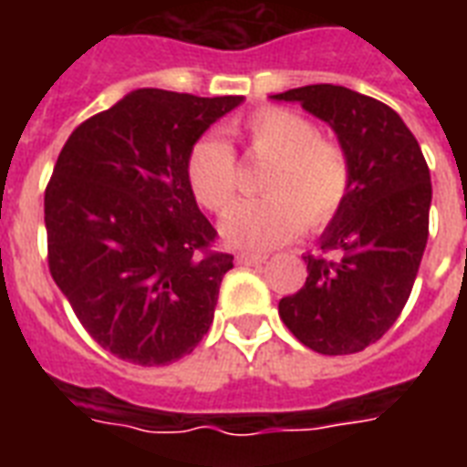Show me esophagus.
I'll use <instances>...</instances> for the list:
<instances>
[{"label":"esophagus","instance_id":"34e87169","mask_svg":"<svg viewBox=\"0 0 467 467\" xmlns=\"http://www.w3.org/2000/svg\"><path fill=\"white\" fill-rule=\"evenodd\" d=\"M269 259L266 254H259V252H240L237 254V264H247V266H254V264H264Z\"/></svg>","mask_w":467,"mask_h":467}]
</instances>
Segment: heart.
Segmentation results:
<instances>
[{"instance_id":"heart-1","label":"heart","mask_w":467,"mask_h":467,"mask_svg":"<svg viewBox=\"0 0 467 467\" xmlns=\"http://www.w3.org/2000/svg\"><path fill=\"white\" fill-rule=\"evenodd\" d=\"M244 145L252 157L271 160L262 189L269 196L240 201L223 215L220 233L230 244L271 249L293 240L303 227H325L347 203L351 164L334 140L319 138L317 126L285 109H259L247 119ZM186 179L198 203L225 211L237 193V160L220 135H203L186 157Z\"/></svg>"}]
</instances>
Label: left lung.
<instances>
[{
  "mask_svg": "<svg viewBox=\"0 0 467 467\" xmlns=\"http://www.w3.org/2000/svg\"><path fill=\"white\" fill-rule=\"evenodd\" d=\"M298 101L337 133L351 164L347 203L303 256L306 285L278 303L293 337L325 356L356 354L383 337L412 293L429 237L431 176L405 120L378 99L334 84L274 94Z\"/></svg>",
  "mask_w": 467,
  "mask_h": 467,
  "instance_id": "8db88e82",
  "label": "left lung"
}]
</instances>
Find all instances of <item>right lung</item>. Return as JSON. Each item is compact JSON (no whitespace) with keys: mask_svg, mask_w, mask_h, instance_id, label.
Masks as SVG:
<instances>
[{"mask_svg":"<svg viewBox=\"0 0 467 467\" xmlns=\"http://www.w3.org/2000/svg\"><path fill=\"white\" fill-rule=\"evenodd\" d=\"M244 97L138 89L75 128L46 189L47 266L77 319L138 366L191 354L233 254L191 193L193 142Z\"/></svg>","mask_w":467,"mask_h":467,"instance_id":"right-lung-1","label":"right lung"}]
</instances>
